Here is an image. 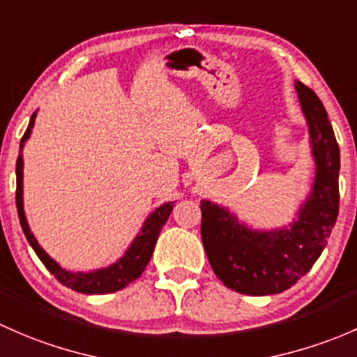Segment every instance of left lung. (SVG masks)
Segmentation results:
<instances>
[{
  "label": "left lung",
  "mask_w": 357,
  "mask_h": 357,
  "mask_svg": "<svg viewBox=\"0 0 357 357\" xmlns=\"http://www.w3.org/2000/svg\"><path fill=\"white\" fill-rule=\"evenodd\" d=\"M310 127L316 175L310 196L289 227L252 230L227 208L201 201V237L216 277L245 296L287 290L311 270L339 216L340 151L326 109L314 91L296 82Z\"/></svg>",
  "instance_id": "obj_1"
}]
</instances>
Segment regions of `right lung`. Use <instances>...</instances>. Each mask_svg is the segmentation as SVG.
<instances>
[{"label":"right lung","instance_id":"1","mask_svg":"<svg viewBox=\"0 0 357 357\" xmlns=\"http://www.w3.org/2000/svg\"><path fill=\"white\" fill-rule=\"evenodd\" d=\"M36 115L38 112L32 113L31 122H29L27 130H25L24 137L20 141V154L17 158V194H15V199H17V209H18V218H20L22 230H24L25 237H27L29 244L32 245V249L36 251L38 258L43 261L44 266L50 270L51 275L56 277V280L60 284H63L65 287L75 290L80 294H109L116 292V290H122L127 287L130 282H134L135 278H139L142 275V271L148 266L149 259H151L154 245H156L158 235H160L161 229L167 223L168 216H170L172 209H174L175 203H165L160 208H156L151 215L148 216V220L142 225L141 232L137 234V237L132 241L130 248L127 249V252L120 258L116 263L109 264L106 268H99V270L93 271H73L65 270L60 264L56 263L53 258H50L46 251L38 244L34 234L29 229L27 218H25L24 211V160H22V149H24L25 141L31 137L32 127H34Z\"/></svg>","mask_w":357,"mask_h":357}]
</instances>
